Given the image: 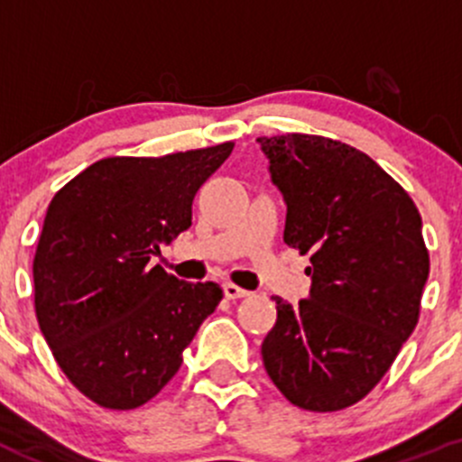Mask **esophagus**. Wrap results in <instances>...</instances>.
<instances>
[{
    "instance_id": "esophagus-1",
    "label": "esophagus",
    "mask_w": 462,
    "mask_h": 462,
    "mask_svg": "<svg viewBox=\"0 0 462 462\" xmlns=\"http://www.w3.org/2000/svg\"><path fill=\"white\" fill-rule=\"evenodd\" d=\"M223 292H226L227 300H241V297H248L250 295L248 291H244V288L235 286V283H230V282L223 283Z\"/></svg>"
}]
</instances>
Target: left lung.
Segmentation results:
<instances>
[{
	"label": "left lung",
	"instance_id": "obj_1",
	"mask_svg": "<svg viewBox=\"0 0 462 462\" xmlns=\"http://www.w3.org/2000/svg\"><path fill=\"white\" fill-rule=\"evenodd\" d=\"M257 141L286 201L283 241L313 263L309 300L273 297L263 366L295 407L339 411L374 389L416 328L430 277L420 212L351 144L309 134Z\"/></svg>",
	"mask_w": 462,
	"mask_h": 462
}]
</instances>
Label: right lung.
Here are the masks:
<instances>
[{"label":"right lung","mask_w":462,"mask_h":462,"mask_svg":"<svg viewBox=\"0 0 462 462\" xmlns=\"http://www.w3.org/2000/svg\"><path fill=\"white\" fill-rule=\"evenodd\" d=\"M232 147L102 158L46 209L32 259L35 315L60 369L100 407L152 400L223 300L218 283L180 282L149 259L192 226L199 188Z\"/></svg>","instance_id":"right-lung-1"}]
</instances>
